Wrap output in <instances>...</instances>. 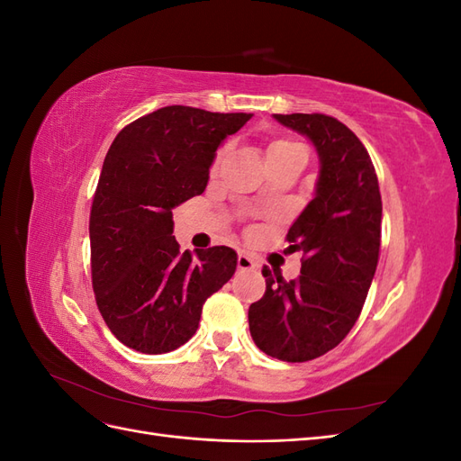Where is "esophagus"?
Masks as SVG:
<instances>
[{
  "instance_id": "1",
  "label": "esophagus",
  "mask_w": 461,
  "mask_h": 461,
  "mask_svg": "<svg viewBox=\"0 0 461 461\" xmlns=\"http://www.w3.org/2000/svg\"><path fill=\"white\" fill-rule=\"evenodd\" d=\"M236 265H239L240 271H252V269H258V263L254 261L252 256H248L244 252L239 254V259H236Z\"/></svg>"
}]
</instances>
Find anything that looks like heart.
<instances>
[{
    "instance_id": "obj_1",
    "label": "heart",
    "mask_w": 461,
    "mask_h": 461,
    "mask_svg": "<svg viewBox=\"0 0 461 461\" xmlns=\"http://www.w3.org/2000/svg\"><path fill=\"white\" fill-rule=\"evenodd\" d=\"M292 148H300V144H298V142H294V140H290V138H278V140L271 142V146H269V149H267V159H269V158H275L276 153L286 151V149H292ZM221 159H222V151H219V153H217V158H215V167L221 163Z\"/></svg>"
}]
</instances>
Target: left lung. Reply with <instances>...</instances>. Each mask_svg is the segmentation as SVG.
<instances>
[{
    "instance_id": "1",
    "label": "left lung",
    "mask_w": 461,
    "mask_h": 461,
    "mask_svg": "<svg viewBox=\"0 0 461 461\" xmlns=\"http://www.w3.org/2000/svg\"><path fill=\"white\" fill-rule=\"evenodd\" d=\"M275 119L310 138L321 173L286 234L290 249L303 252L300 276L285 281L263 267L265 294L248 321L261 352L300 364L339 346L357 321L379 263L383 202L369 153L344 122L323 113Z\"/></svg>"
}]
</instances>
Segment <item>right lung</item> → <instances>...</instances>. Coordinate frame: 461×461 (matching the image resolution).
I'll list each match as a JSON object with an SVG mask.
<instances>
[{
	"label": "right lung",
	"mask_w": 461,
	"mask_h": 461,
	"mask_svg": "<svg viewBox=\"0 0 461 461\" xmlns=\"http://www.w3.org/2000/svg\"><path fill=\"white\" fill-rule=\"evenodd\" d=\"M249 119L167 105L127 124L107 151L90 212L92 288L109 330L136 352L188 342L205 300L234 275L232 248L180 252L173 209L205 190L215 149Z\"/></svg>",
	"instance_id": "1"
}]
</instances>
